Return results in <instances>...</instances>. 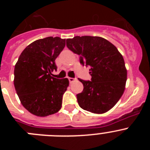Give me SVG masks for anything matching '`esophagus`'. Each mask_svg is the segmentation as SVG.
Returning a JSON list of instances; mask_svg holds the SVG:
<instances>
[{
    "label": "esophagus",
    "instance_id": "1",
    "mask_svg": "<svg viewBox=\"0 0 150 150\" xmlns=\"http://www.w3.org/2000/svg\"><path fill=\"white\" fill-rule=\"evenodd\" d=\"M68 80L70 83H73V82H74L75 80H76V79H75V78H72V77H68Z\"/></svg>",
    "mask_w": 150,
    "mask_h": 150
}]
</instances>
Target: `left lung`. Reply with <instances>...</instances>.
I'll list each match as a JSON object with an SVG mask.
<instances>
[{
  "label": "left lung",
  "mask_w": 150,
  "mask_h": 150,
  "mask_svg": "<svg viewBox=\"0 0 150 150\" xmlns=\"http://www.w3.org/2000/svg\"><path fill=\"white\" fill-rule=\"evenodd\" d=\"M70 50L79 55L82 65L89 66L91 80L79 81L83 85L76 95L82 109L94 113L110 110L122 95L127 80L123 57L113 44L100 37L76 36L67 39Z\"/></svg>",
  "instance_id": "8db88e82"
}]
</instances>
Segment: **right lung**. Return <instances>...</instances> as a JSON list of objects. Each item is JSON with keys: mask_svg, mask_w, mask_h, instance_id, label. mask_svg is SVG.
<instances>
[{"mask_svg": "<svg viewBox=\"0 0 150 150\" xmlns=\"http://www.w3.org/2000/svg\"><path fill=\"white\" fill-rule=\"evenodd\" d=\"M65 46L59 37L35 40L23 50L14 69V86L21 103L38 116L54 114L62 107L68 79L52 76L55 59Z\"/></svg>", "mask_w": 150, "mask_h": 150, "instance_id": "obj_1", "label": "right lung"}]
</instances>
